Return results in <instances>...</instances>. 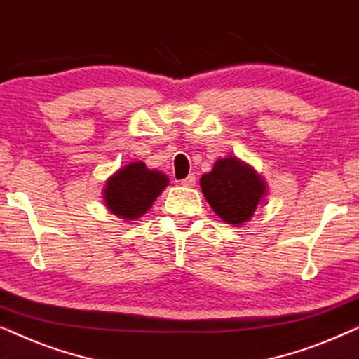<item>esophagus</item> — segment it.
Returning <instances> with one entry per match:
<instances>
[{"label": "esophagus", "instance_id": "34e87169", "mask_svg": "<svg viewBox=\"0 0 359 359\" xmlns=\"http://www.w3.org/2000/svg\"><path fill=\"white\" fill-rule=\"evenodd\" d=\"M180 183L183 184V186H188V188H193V186L196 184V176H194V175L186 176L184 180H181V181H180Z\"/></svg>", "mask_w": 359, "mask_h": 359}]
</instances>
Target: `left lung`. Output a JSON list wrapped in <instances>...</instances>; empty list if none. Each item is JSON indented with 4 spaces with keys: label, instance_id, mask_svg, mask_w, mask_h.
<instances>
[{
    "label": "left lung",
    "instance_id": "1",
    "mask_svg": "<svg viewBox=\"0 0 359 359\" xmlns=\"http://www.w3.org/2000/svg\"><path fill=\"white\" fill-rule=\"evenodd\" d=\"M201 189L220 219L229 224H243L263 198L264 183L242 161L224 158L215 161L210 173L203 175Z\"/></svg>",
    "mask_w": 359,
    "mask_h": 359
}]
</instances>
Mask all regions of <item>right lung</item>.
<instances>
[{"label":"right lung","mask_w":359,"mask_h":359,"mask_svg":"<svg viewBox=\"0 0 359 359\" xmlns=\"http://www.w3.org/2000/svg\"><path fill=\"white\" fill-rule=\"evenodd\" d=\"M168 183L165 175L147 170L142 161L130 163L107 181L104 189L106 205L116 215L130 220L137 219L149 210Z\"/></svg>","instance_id":"right-lung-1"}]
</instances>
